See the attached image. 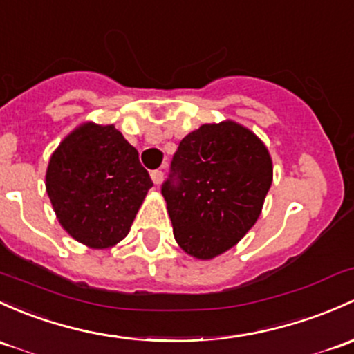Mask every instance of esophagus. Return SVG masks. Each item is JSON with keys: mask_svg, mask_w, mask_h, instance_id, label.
<instances>
[{"mask_svg": "<svg viewBox=\"0 0 354 354\" xmlns=\"http://www.w3.org/2000/svg\"><path fill=\"white\" fill-rule=\"evenodd\" d=\"M151 178H152V181H154V185H159L162 181V178H165V173H162L161 169H154L151 173Z\"/></svg>", "mask_w": 354, "mask_h": 354, "instance_id": "1", "label": "esophagus"}]
</instances>
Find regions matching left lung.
Listing matches in <instances>:
<instances>
[{
	"label": "left lung",
	"instance_id": "left-lung-1",
	"mask_svg": "<svg viewBox=\"0 0 354 354\" xmlns=\"http://www.w3.org/2000/svg\"><path fill=\"white\" fill-rule=\"evenodd\" d=\"M273 180L265 144L234 122L202 125L178 146L161 185L176 243L210 259L239 243Z\"/></svg>",
	"mask_w": 354,
	"mask_h": 354
}]
</instances>
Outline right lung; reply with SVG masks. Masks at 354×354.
Wrapping results in <instances>:
<instances>
[{
    "mask_svg": "<svg viewBox=\"0 0 354 354\" xmlns=\"http://www.w3.org/2000/svg\"><path fill=\"white\" fill-rule=\"evenodd\" d=\"M46 187L59 222L80 243L109 248L129 234L152 180L113 125L86 124L52 154Z\"/></svg>",
    "mask_w": 354,
    "mask_h": 354,
    "instance_id": "obj_1",
    "label": "right lung"
}]
</instances>
